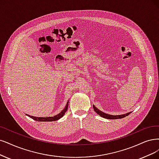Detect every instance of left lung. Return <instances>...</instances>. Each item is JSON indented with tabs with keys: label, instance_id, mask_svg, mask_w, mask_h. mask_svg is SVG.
<instances>
[{
	"label": "left lung",
	"instance_id": "8db88e82",
	"mask_svg": "<svg viewBox=\"0 0 159 159\" xmlns=\"http://www.w3.org/2000/svg\"><path fill=\"white\" fill-rule=\"evenodd\" d=\"M93 110H94L95 112H96L97 114H98L99 115H100L101 116L103 117V118L107 119H122V118H124V117H125L126 116H128V115H130V113H131V112H130V113L120 115H109V114H107V113H105L102 112V111H101L100 110H99L98 108H96L93 105Z\"/></svg>",
	"mask_w": 159,
	"mask_h": 159
}]
</instances>
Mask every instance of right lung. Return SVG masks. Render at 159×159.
Here are the masks:
<instances>
[{
    "label": "right lung",
    "mask_w": 159,
    "mask_h": 159,
    "mask_svg": "<svg viewBox=\"0 0 159 159\" xmlns=\"http://www.w3.org/2000/svg\"><path fill=\"white\" fill-rule=\"evenodd\" d=\"M68 105H69V101L67 102L66 107H65V108L61 111V112L54 116H48V117H36V116H30L29 115H27L28 116L31 117V119H33V120H37V121H40V122H50V121H56L58 119H61V117L65 115V113H66V112L67 110V108H68Z\"/></svg>",
    "instance_id": "obj_1"
}]
</instances>
